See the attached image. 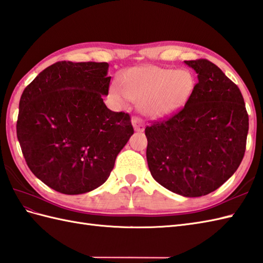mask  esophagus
Instances as JSON below:
<instances>
[{"label": "esophagus", "mask_w": 263, "mask_h": 263, "mask_svg": "<svg viewBox=\"0 0 263 263\" xmlns=\"http://www.w3.org/2000/svg\"><path fill=\"white\" fill-rule=\"evenodd\" d=\"M132 125L134 127V130L138 131V132H143L144 131V125H143V123L140 119L133 118L132 119Z\"/></svg>", "instance_id": "1"}]
</instances>
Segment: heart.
I'll return each instance as SVG.
<instances>
[{"instance_id": "obj_1", "label": "heart", "mask_w": 263, "mask_h": 263, "mask_svg": "<svg viewBox=\"0 0 263 263\" xmlns=\"http://www.w3.org/2000/svg\"><path fill=\"white\" fill-rule=\"evenodd\" d=\"M121 89L111 88L113 99L139 101L141 112L162 119L178 111L191 99L195 78L186 69L173 70L157 66H142L125 70L120 77Z\"/></svg>"}]
</instances>
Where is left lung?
<instances>
[{
	"mask_svg": "<svg viewBox=\"0 0 263 263\" xmlns=\"http://www.w3.org/2000/svg\"><path fill=\"white\" fill-rule=\"evenodd\" d=\"M197 74L178 113L145 127L154 179L185 197L205 196L233 175L244 157L249 117L239 87L207 59L185 60Z\"/></svg>",
	"mask_w": 263,
	"mask_h": 263,
	"instance_id": "obj_1",
	"label": "left lung"
}]
</instances>
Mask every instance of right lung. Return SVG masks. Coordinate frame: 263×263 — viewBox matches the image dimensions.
<instances>
[{"label": "right lung", "instance_id": "add662e5", "mask_svg": "<svg viewBox=\"0 0 263 263\" xmlns=\"http://www.w3.org/2000/svg\"><path fill=\"white\" fill-rule=\"evenodd\" d=\"M107 63L58 62L24 88L16 136L28 167L66 195L103 185L133 134L130 115L103 102Z\"/></svg>", "mask_w": 263, "mask_h": 263}]
</instances>
